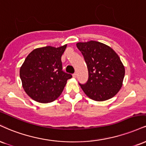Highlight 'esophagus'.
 <instances>
[{
  "label": "esophagus",
  "instance_id": "1",
  "mask_svg": "<svg viewBox=\"0 0 146 146\" xmlns=\"http://www.w3.org/2000/svg\"><path fill=\"white\" fill-rule=\"evenodd\" d=\"M72 76H73L74 78H76V77H77V74H76V73H74V74H73V75H72Z\"/></svg>",
  "mask_w": 146,
  "mask_h": 146
}]
</instances>
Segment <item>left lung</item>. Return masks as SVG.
I'll list each match as a JSON object with an SVG mask.
<instances>
[{"label":"left lung","instance_id":"left-lung-1","mask_svg":"<svg viewBox=\"0 0 146 146\" xmlns=\"http://www.w3.org/2000/svg\"><path fill=\"white\" fill-rule=\"evenodd\" d=\"M87 63L89 78L80 84L90 98L96 101L109 100L122 86L125 69L120 58L109 46L96 41L76 44Z\"/></svg>","mask_w":146,"mask_h":146}]
</instances>
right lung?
Returning <instances> with one entry per match:
<instances>
[{
    "instance_id": "right-lung-1",
    "label": "right lung",
    "mask_w": 146,
    "mask_h": 146,
    "mask_svg": "<svg viewBox=\"0 0 146 146\" xmlns=\"http://www.w3.org/2000/svg\"><path fill=\"white\" fill-rule=\"evenodd\" d=\"M66 46L38 48L27 56L20 68V76L24 90L33 100L42 103L52 102L72 77L62 70L61 56Z\"/></svg>"
}]
</instances>
